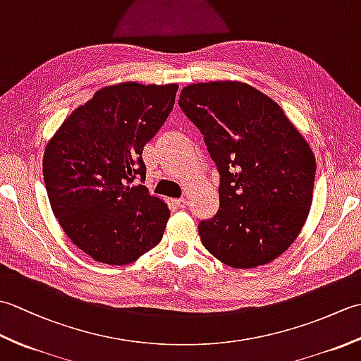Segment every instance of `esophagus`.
I'll return each mask as SVG.
<instances>
[{"mask_svg":"<svg viewBox=\"0 0 361 361\" xmlns=\"http://www.w3.org/2000/svg\"><path fill=\"white\" fill-rule=\"evenodd\" d=\"M172 204L175 206V208H186L188 200L186 198H175V200H172Z\"/></svg>","mask_w":361,"mask_h":361,"instance_id":"obj_1","label":"esophagus"}]
</instances>
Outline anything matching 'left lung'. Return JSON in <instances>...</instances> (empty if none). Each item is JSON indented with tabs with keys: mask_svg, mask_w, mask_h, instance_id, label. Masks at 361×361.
Returning <instances> with one entry per match:
<instances>
[{
	"mask_svg": "<svg viewBox=\"0 0 361 361\" xmlns=\"http://www.w3.org/2000/svg\"><path fill=\"white\" fill-rule=\"evenodd\" d=\"M178 104L220 173V208L198 224L204 248L233 268L271 262L309 216L317 171L310 145L273 99L247 83H194Z\"/></svg>",
	"mask_w": 361,
	"mask_h": 361,
	"instance_id": "left-lung-1",
	"label": "left lung"
}]
</instances>
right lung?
<instances>
[{
	"label": "right lung",
	"mask_w": 361,
	"mask_h": 361,
	"mask_svg": "<svg viewBox=\"0 0 361 361\" xmlns=\"http://www.w3.org/2000/svg\"><path fill=\"white\" fill-rule=\"evenodd\" d=\"M176 90V83L105 87L46 145L43 178L54 216L97 262L132 264L163 239L171 211L142 185V150L172 111Z\"/></svg>",
	"instance_id": "obj_1"
}]
</instances>
